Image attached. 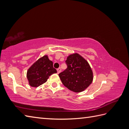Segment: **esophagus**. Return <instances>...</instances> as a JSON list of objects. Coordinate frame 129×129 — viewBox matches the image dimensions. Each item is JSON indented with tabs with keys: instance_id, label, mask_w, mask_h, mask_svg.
Returning a JSON list of instances; mask_svg holds the SVG:
<instances>
[{
	"instance_id": "1",
	"label": "esophagus",
	"mask_w": 129,
	"mask_h": 129,
	"mask_svg": "<svg viewBox=\"0 0 129 129\" xmlns=\"http://www.w3.org/2000/svg\"><path fill=\"white\" fill-rule=\"evenodd\" d=\"M57 73L58 74V73H60L61 72V69L60 68H58L57 69Z\"/></svg>"
}]
</instances>
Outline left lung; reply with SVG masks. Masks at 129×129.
<instances>
[{"instance_id": "8db88e82", "label": "left lung", "mask_w": 129, "mask_h": 129, "mask_svg": "<svg viewBox=\"0 0 129 129\" xmlns=\"http://www.w3.org/2000/svg\"><path fill=\"white\" fill-rule=\"evenodd\" d=\"M65 62L67 68L58 74L63 85L75 92L85 90L93 80V73L88 62L76 53L68 56Z\"/></svg>"}]
</instances>
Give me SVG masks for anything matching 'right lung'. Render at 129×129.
<instances>
[{
    "label": "right lung",
    "mask_w": 129,
    "mask_h": 129,
    "mask_svg": "<svg viewBox=\"0 0 129 129\" xmlns=\"http://www.w3.org/2000/svg\"><path fill=\"white\" fill-rule=\"evenodd\" d=\"M56 73L53 62L49 60L47 55H44L29 68L26 76L30 86L37 87L46 82L51 75Z\"/></svg>",
    "instance_id": "1"
}]
</instances>
